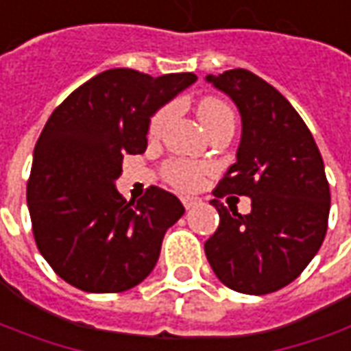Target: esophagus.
Listing matches in <instances>:
<instances>
[{"label":"esophagus","instance_id":"1","mask_svg":"<svg viewBox=\"0 0 351 351\" xmlns=\"http://www.w3.org/2000/svg\"><path fill=\"white\" fill-rule=\"evenodd\" d=\"M195 204H197V197H182V206H184L186 209H192Z\"/></svg>","mask_w":351,"mask_h":351}]
</instances>
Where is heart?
<instances>
[{
	"mask_svg": "<svg viewBox=\"0 0 351 351\" xmlns=\"http://www.w3.org/2000/svg\"><path fill=\"white\" fill-rule=\"evenodd\" d=\"M171 115H173L171 107L159 109L149 121V136L159 134ZM197 115L202 119V123L206 125V128H211V126L219 125L223 121H232L230 107L223 104L221 99H215V97H206L197 106ZM163 176H165L167 182L176 190L192 192L204 180V167L197 165L194 161H186V159H171L163 167Z\"/></svg>",
	"mask_w": 351,
	"mask_h": 351,
	"instance_id": "b5f03b06",
	"label": "heart"
}]
</instances>
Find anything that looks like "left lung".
I'll return each instance as SVG.
<instances>
[{"mask_svg":"<svg viewBox=\"0 0 351 351\" xmlns=\"http://www.w3.org/2000/svg\"><path fill=\"white\" fill-rule=\"evenodd\" d=\"M242 117V138L211 204L219 228L206 242L217 278L242 294L263 295L290 285L309 265L328 226L330 190L323 157L294 107L276 88L245 69L206 76ZM252 197L240 216L218 197Z\"/></svg>","mask_w":351,"mask_h":351,"instance_id":"8db88e82","label":"left lung"}]
</instances>
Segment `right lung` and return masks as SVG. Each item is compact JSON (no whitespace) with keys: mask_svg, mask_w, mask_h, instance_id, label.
Here are the masks:
<instances>
[{"mask_svg":"<svg viewBox=\"0 0 351 351\" xmlns=\"http://www.w3.org/2000/svg\"><path fill=\"white\" fill-rule=\"evenodd\" d=\"M194 73L154 76L109 69L76 88L47 119L26 186L40 254L65 282L94 294L125 292L156 267L167 228L184 215L171 192H117L123 157L145 152L149 119Z\"/></svg>","mask_w":351,"mask_h":351,"instance_id":"right-lung-1","label":"right lung"}]
</instances>
